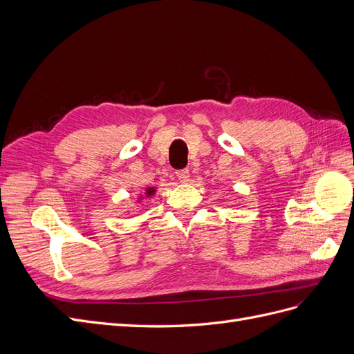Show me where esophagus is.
<instances>
[{"instance_id": "obj_1", "label": "esophagus", "mask_w": 354, "mask_h": 354, "mask_svg": "<svg viewBox=\"0 0 354 354\" xmlns=\"http://www.w3.org/2000/svg\"><path fill=\"white\" fill-rule=\"evenodd\" d=\"M176 174H177V178L181 181V183H186V181H189L190 173H189V169H187V168H185V169H178Z\"/></svg>"}]
</instances>
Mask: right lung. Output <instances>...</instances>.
<instances>
[{
	"mask_svg": "<svg viewBox=\"0 0 354 354\" xmlns=\"http://www.w3.org/2000/svg\"><path fill=\"white\" fill-rule=\"evenodd\" d=\"M146 194H147V196L153 195V194H155V189H152V187H151V189H147V190H146Z\"/></svg>",
	"mask_w": 354,
	"mask_h": 354,
	"instance_id": "1",
	"label": "right lung"
}]
</instances>
